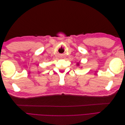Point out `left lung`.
Segmentation results:
<instances>
[{
	"instance_id": "1",
	"label": "left lung",
	"mask_w": 125,
	"mask_h": 125,
	"mask_svg": "<svg viewBox=\"0 0 125 125\" xmlns=\"http://www.w3.org/2000/svg\"><path fill=\"white\" fill-rule=\"evenodd\" d=\"M77 65L78 66H79V63H78H78H77Z\"/></svg>"
}]
</instances>
